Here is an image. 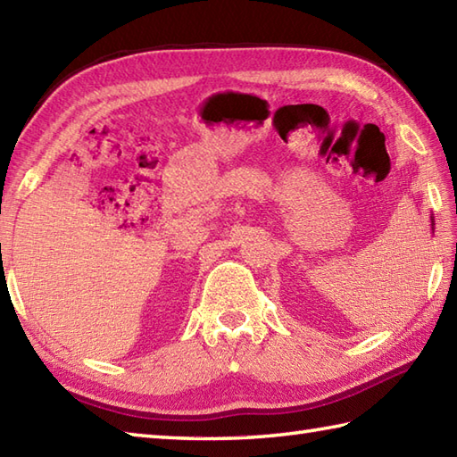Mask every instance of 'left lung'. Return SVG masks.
Returning <instances> with one entry per match:
<instances>
[{
  "instance_id": "left-lung-1",
  "label": "left lung",
  "mask_w": 457,
  "mask_h": 457,
  "mask_svg": "<svg viewBox=\"0 0 457 457\" xmlns=\"http://www.w3.org/2000/svg\"><path fill=\"white\" fill-rule=\"evenodd\" d=\"M430 220H432V231H434V216H430Z\"/></svg>"
}]
</instances>
